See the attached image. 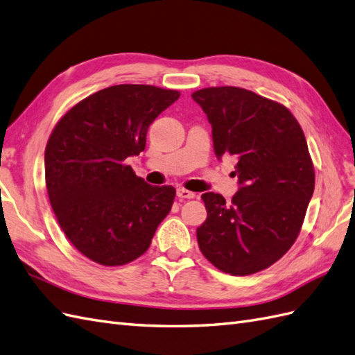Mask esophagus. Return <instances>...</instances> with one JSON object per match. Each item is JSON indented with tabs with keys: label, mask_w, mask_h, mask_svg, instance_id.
Listing matches in <instances>:
<instances>
[{
	"label": "esophagus",
	"mask_w": 355,
	"mask_h": 355,
	"mask_svg": "<svg viewBox=\"0 0 355 355\" xmlns=\"http://www.w3.org/2000/svg\"><path fill=\"white\" fill-rule=\"evenodd\" d=\"M177 196L180 199H192V198H195V193L190 192V190H186V189H177Z\"/></svg>",
	"instance_id": "34e87169"
}]
</instances>
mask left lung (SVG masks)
Masks as SVG:
<instances>
[{"mask_svg": "<svg viewBox=\"0 0 355 355\" xmlns=\"http://www.w3.org/2000/svg\"><path fill=\"white\" fill-rule=\"evenodd\" d=\"M213 127L217 159H237L239 192L201 198L207 219L196 230L202 255L232 276L268 268L293 246L315 189L304 133L289 109L239 87L195 91Z\"/></svg>", "mask_w": 355, "mask_h": 355, "instance_id": "obj_1", "label": "left lung"}]
</instances>
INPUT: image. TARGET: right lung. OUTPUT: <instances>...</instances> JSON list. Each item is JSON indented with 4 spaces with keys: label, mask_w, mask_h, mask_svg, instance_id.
I'll return each mask as SVG.
<instances>
[{
    "label": "right lung",
    "mask_w": 355,
    "mask_h": 355,
    "mask_svg": "<svg viewBox=\"0 0 355 355\" xmlns=\"http://www.w3.org/2000/svg\"><path fill=\"white\" fill-rule=\"evenodd\" d=\"M180 97L153 85H114L80 100L57 123L44 151L52 210L73 246L100 266L129 264L150 248L174 204L172 186L136 177L127 157Z\"/></svg>",
    "instance_id": "1"
}]
</instances>
